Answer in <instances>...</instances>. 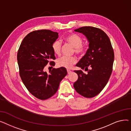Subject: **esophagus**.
<instances>
[{
    "label": "esophagus",
    "instance_id": "esophagus-1",
    "mask_svg": "<svg viewBox=\"0 0 131 131\" xmlns=\"http://www.w3.org/2000/svg\"><path fill=\"white\" fill-rule=\"evenodd\" d=\"M72 71L70 70H69V69H67V72H68V74H70Z\"/></svg>",
    "mask_w": 131,
    "mask_h": 131
}]
</instances>
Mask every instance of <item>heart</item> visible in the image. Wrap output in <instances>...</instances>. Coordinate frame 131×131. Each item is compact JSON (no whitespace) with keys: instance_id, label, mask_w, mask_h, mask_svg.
<instances>
[{"instance_id":"heart-1","label":"heart","mask_w":131,"mask_h":131,"mask_svg":"<svg viewBox=\"0 0 131 131\" xmlns=\"http://www.w3.org/2000/svg\"><path fill=\"white\" fill-rule=\"evenodd\" d=\"M65 42L74 48V51L76 54L82 56L87 50V47L82 44L83 39L79 35L75 34H70L67 35L64 38ZM53 52L55 54L60 56L61 54V43L59 41H56L52 45ZM77 59L74 57L63 56L57 61V64L59 67H63L67 69L71 68L77 62Z\"/></svg>"}]
</instances>
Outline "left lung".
Returning a JSON list of instances; mask_svg holds the SVG:
<instances>
[{"label": "left lung", "instance_id": "left-lung-1", "mask_svg": "<svg viewBox=\"0 0 131 131\" xmlns=\"http://www.w3.org/2000/svg\"><path fill=\"white\" fill-rule=\"evenodd\" d=\"M74 31L85 35L89 42L86 54L77 64L80 70L73 86L78 94L86 98L99 94L108 82L113 70L114 53L108 36L98 28L84 26ZM87 71L84 74L83 70Z\"/></svg>", "mask_w": 131, "mask_h": 131}]
</instances>
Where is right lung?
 I'll return each instance as SVG.
<instances>
[{
	"label": "right lung",
	"instance_id": "add662e5",
	"mask_svg": "<svg viewBox=\"0 0 131 131\" xmlns=\"http://www.w3.org/2000/svg\"><path fill=\"white\" fill-rule=\"evenodd\" d=\"M58 37V33L48 29L34 30L22 41L17 52L19 72L24 85L36 98L48 99L54 95L59 84L67 74L66 69H53L44 71L50 63L54 66V53L52 45Z\"/></svg>",
	"mask_w": 131,
	"mask_h": 131
}]
</instances>
